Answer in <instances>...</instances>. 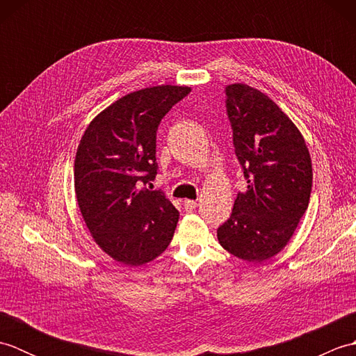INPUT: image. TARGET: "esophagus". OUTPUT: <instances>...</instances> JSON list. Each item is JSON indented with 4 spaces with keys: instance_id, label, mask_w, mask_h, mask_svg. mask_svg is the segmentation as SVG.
Here are the masks:
<instances>
[{
    "instance_id": "obj_1",
    "label": "esophagus",
    "mask_w": 356,
    "mask_h": 356,
    "mask_svg": "<svg viewBox=\"0 0 356 356\" xmlns=\"http://www.w3.org/2000/svg\"><path fill=\"white\" fill-rule=\"evenodd\" d=\"M184 207H185L186 211H194L195 208H197V202H195V200H185Z\"/></svg>"
}]
</instances>
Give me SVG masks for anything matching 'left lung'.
<instances>
[{"label": "left lung", "instance_id": "8db88e82", "mask_svg": "<svg viewBox=\"0 0 356 356\" xmlns=\"http://www.w3.org/2000/svg\"><path fill=\"white\" fill-rule=\"evenodd\" d=\"M236 156L248 180L217 238L241 260L261 263L291 240L306 213L312 162L300 130L282 108L246 84L226 87Z\"/></svg>", "mask_w": 356, "mask_h": 356}]
</instances>
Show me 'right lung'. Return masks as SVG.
<instances>
[{"label":"right lung","instance_id":"obj_1","mask_svg":"<svg viewBox=\"0 0 356 356\" xmlns=\"http://www.w3.org/2000/svg\"><path fill=\"white\" fill-rule=\"evenodd\" d=\"M190 87L157 86L125 95L97 115L74 159V191L92 237L127 266L161 255L179 211L162 191L147 188L157 174L156 133Z\"/></svg>","mask_w":356,"mask_h":356}]
</instances>
